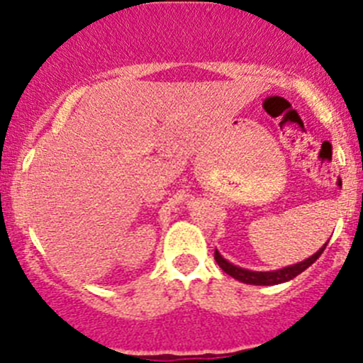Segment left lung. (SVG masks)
<instances>
[{
    "label": "left lung",
    "instance_id": "8db88e82",
    "mask_svg": "<svg viewBox=\"0 0 363 363\" xmlns=\"http://www.w3.org/2000/svg\"><path fill=\"white\" fill-rule=\"evenodd\" d=\"M325 247H327V244H323V246L314 252L313 256L302 259V262L283 267V269L269 270V272H258V270H250V269H242V267L239 265H233V263H230L228 259L223 258V255L218 250L214 251V259L218 262V265L221 267L223 272H226L228 276H232L233 279L240 281V283L255 284V286H274V284H281V283H286V281H291L294 277L298 276V274H302L303 270L309 269V267L320 258L321 252L325 251Z\"/></svg>",
    "mask_w": 363,
    "mask_h": 363
}]
</instances>
